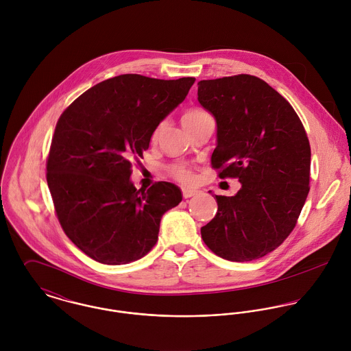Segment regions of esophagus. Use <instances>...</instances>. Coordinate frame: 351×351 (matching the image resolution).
Segmentation results:
<instances>
[{"mask_svg":"<svg viewBox=\"0 0 351 351\" xmlns=\"http://www.w3.org/2000/svg\"><path fill=\"white\" fill-rule=\"evenodd\" d=\"M196 195H197V191H196V189H188V188L182 189V196H184L185 199L193 197V196H196Z\"/></svg>","mask_w":351,"mask_h":351,"instance_id":"34e87169","label":"esophagus"}]
</instances>
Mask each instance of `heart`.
<instances>
[{"label":"heart","instance_id":"heart-1","mask_svg":"<svg viewBox=\"0 0 351 351\" xmlns=\"http://www.w3.org/2000/svg\"><path fill=\"white\" fill-rule=\"evenodd\" d=\"M204 114H206V113H205L204 110H201V109L188 110V112L182 116V123H184V125L186 127L188 124H191V123H193L195 120L200 119ZM160 128H162V124L154 131V135H152L154 139H155V138L158 136V134L160 132ZM171 176H173L177 181H180V182H182V184H186V185L195 182V174H193V171H192L189 167H186V166H174V167H171Z\"/></svg>","mask_w":351,"mask_h":351}]
</instances>
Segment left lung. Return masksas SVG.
Here are the masks:
<instances>
[{
  "label": "left lung",
  "mask_w": 351,
  "mask_h": 351,
  "mask_svg": "<svg viewBox=\"0 0 351 351\" xmlns=\"http://www.w3.org/2000/svg\"><path fill=\"white\" fill-rule=\"evenodd\" d=\"M197 85V100L217 125L212 167L242 184L235 196L215 195L217 212L201 238L224 259L254 261L277 249L296 226L309 192V141L292 105L258 77Z\"/></svg>",
  "instance_id": "8db88e82"
}]
</instances>
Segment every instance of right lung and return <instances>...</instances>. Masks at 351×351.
I'll return each instance as SVG.
<instances>
[{
    "label": "right lung",
    "instance_id": "add662e5",
    "mask_svg": "<svg viewBox=\"0 0 351 351\" xmlns=\"http://www.w3.org/2000/svg\"><path fill=\"white\" fill-rule=\"evenodd\" d=\"M196 78L156 80L123 74L95 85L59 117L47 159V184L69 239L92 259L125 265L158 241L160 219L182 201L171 182L147 191L131 181L159 123Z\"/></svg>",
    "mask_w": 351,
    "mask_h": 351
}]
</instances>
